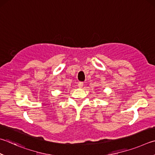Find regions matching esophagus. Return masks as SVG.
Instances as JSON below:
<instances>
[{"label":"esophagus","mask_w":155,"mask_h":155,"mask_svg":"<svg viewBox=\"0 0 155 155\" xmlns=\"http://www.w3.org/2000/svg\"><path fill=\"white\" fill-rule=\"evenodd\" d=\"M78 86L79 88H82V87H83V82H79L78 83Z\"/></svg>","instance_id":"1"}]
</instances>
